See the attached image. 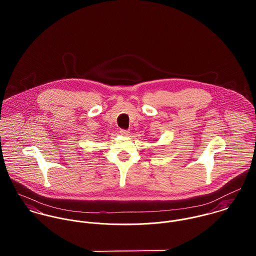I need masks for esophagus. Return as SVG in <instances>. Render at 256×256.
Listing matches in <instances>:
<instances>
[{"label": "esophagus", "instance_id": "obj_1", "mask_svg": "<svg viewBox=\"0 0 256 256\" xmlns=\"http://www.w3.org/2000/svg\"><path fill=\"white\" fill-rule=\"evenodd\" d=\"M120 134L123 135V136H128L130 134V132L128 130H125V129H121L120 130Z\"/></svg>", "mask_w": 256, "mask_h": 256}]
</instances>
